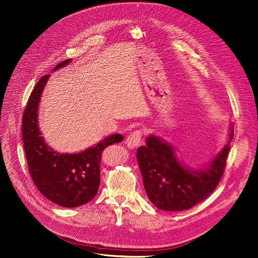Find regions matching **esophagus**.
<instances>
[{
  "label": "esophagus",
  "mask_w": 258,
  "mask_h": 258,
  "mask_svg": "<svg viewBox=\"0 0 258 258\" xmlns=\"http://www.w3.org/2000/svg\"><path fill=\"white\" fill-rule=\"evenodd\" d=\"M142 136H143V132L141 130L135 131L134 133H132L130 136L126 138V141H125L127 147L131 148V150H133V148L138 147L139 144L141 143Z\"/></svg>",
  "instance_id": "1"
}]
</instances>
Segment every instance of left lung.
<instances>
[{
  "label": "left lung",
  "instance_id": "8db88e82",
  "mask_svg": "<svg viewBox=\"0 0 258 258\" xmlns=\"http://www.w3.org/2000/svg\"><path fill=\"white\" fill-rule=\"evenodd\" d=\"M233 136V125H230L229 137L222 151L207 166L197 170L180 163L172 145L154 135L148 136L146 145L137 151L148 199L164 211L187 210L204 201L223 177Z\"/></svg>",
  "mask_w": 258,
  "mask_h": 258
}]
</instances>
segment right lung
<instances>
[{
    "label": "right lung",
    "mask_w": 258,
    "mask_h": 258,
    "mask_svg": "<svg viewBox=\"0 0 258 258\" xmlns=\"http://www.w3.org/2000/svg\"><path fill=\"white\" fill-rule=\"evenodd\" d=\"M66 59L53 71L67 66ZM50 74L44 75L34 87L23 115L22 138L29 172L39 192L56 205L73 208L94 199L100 183V161L107 146L123 140L114 134L85 152L59 154L49 147L38 128L37 108Z\"/></svg>",
    "instance_id": "obj_1"
}]
</instances>
